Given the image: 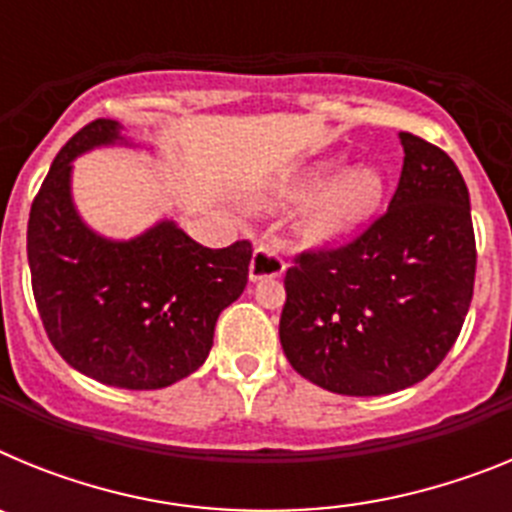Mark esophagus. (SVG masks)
I'll return each mask as SVG.
<instances>
[{
	"label": "esophagus",
	"instance_id": "1",
	"mask_svg": "<svg viewBox=\"0 0 512 512\" xmlns=\"http://www.w3.org/2000/svg\"><path fill=\"white\" fill-rule=\"evenodd\" d=\"M287 264H284L282 253L277 246H259L251 256V266H248V277L251 282H261V279H277L282 277Z\"/></svg>",
	"mask_w": 512,
	"mask_h": 512
}]
</instances>
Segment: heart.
<instances>
[{"label":"heart","mask_w":512,"mask_h":512,"mask_svg":"<svg viewBox=\"0 0 512 512\" xmlns=\"http://www.w3.org/2000/svg\"><path fill=\"white\" fill-rule=\"evenodd\" d=\"M341 171L343 166L338 161H323L302 169L279 182L261 202L284 210L310 199L297 220L302 241L310 246L341 241L369 223L387 197V179L379 169L361 166L346 174Z\"/></svg>","instance_id":"1"}]
</instances>
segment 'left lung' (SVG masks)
<instances>
[{"mask_svg": "<svg viewBox=\"0 0 512 512\" xmlns=\"http://www.w3.org/2000/svg\"><path fill=\"white\" fill-rule=\"evenodd\" d=\"M400 184L356 241L300 253L279 341L292 369L351 397L413 387L449 354L474 292L472 207L441 148L400 133Z\"/></svg>", "mask_w": 512, "mask_h": 512, "instance_id": "8db88e82", "label": "left lung"}]
</instances>
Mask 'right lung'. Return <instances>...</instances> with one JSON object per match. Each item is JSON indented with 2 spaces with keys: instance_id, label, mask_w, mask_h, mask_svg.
Returning <instances> with one entry per match:
<instances>
[{
  "instance_id": "obj_1",
  "label": "right lung",
  "mask_w": 512,
  "mask_h": 512,
  "mask_svg": "<svg viewBox=\"0 0 512 512\" xmlns=\"http://www.w3.org/2000/svg\"><path fill=\"white\" fill-rule=\"evenodd\" d=\"M138 143L94 120L61 148L30 207L27 264L45 333L66 364L110 387L161 390L205 364L217 315L243 295L251 243L205 248L164 217L128 241L84 223L74 161Z\"/></svg>"
}]
</instances>
